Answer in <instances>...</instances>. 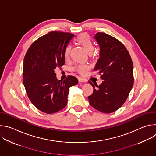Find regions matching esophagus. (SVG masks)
<instances>
[{
	"instance_id": "obj_1",
	"label": "esophagus",
	"mask_w": 156,
	"mask_h": 156,
	"mask_svg": "<svg viewBox=\"0 0 156 156\" xmlns=\"http://www.w3.org/2000/svg\"><path fill=\"white\" fill-rule=\"evenodd\" d=\"M78 81H79V83H83V82H85L86 80H85L84 78H78Z\"/></svg>"
}]
</instances>
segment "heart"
<instances>
[{"label":"heart","instance_id":"obj_1","mask_svg":"<svg viewBox=\"0 0 156 156\" xmlns=\"http://www.w3.org/2000/svg\"><path fill=\"white\" fill-rule=\"evenodd\" d=\"M76 41L84 48V49L86 50L88 54L91 55L93 52L94 49V44L91 37L87 34L81 33L79 34L76 37ZM70 50L71 46L70 45L66 46L63 52L65 58H67L69 57ZM90 66L88 65H79L75 66L74 68V70L81 75H86L87 70L88 69H90Z\"/></svg>","mask_w":156,"mask_h":156}]
</instances>
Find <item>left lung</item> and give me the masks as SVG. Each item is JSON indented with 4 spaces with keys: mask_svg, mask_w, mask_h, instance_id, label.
<instances>
[{
    "mask_svg": "<svg viewBox=\"0 0 156 156\" xmlns=\"http://www.w3.org/2000/svg\"><path fill=\"white\" fill-rule=\"evenodd\" d=\"M100 47L99 58L94 71L101 75L102 84L93 87L88 96L90 105L103 113L115 112L125 103L134 82L133 64L123 44L116 38L104 33L94 36Z\"/></svg>",
    "mask_w": 156,
    "mask_h": 156,
    "instance_id": "left-lung-1",
    "label": "left lung"
}]
</instances>
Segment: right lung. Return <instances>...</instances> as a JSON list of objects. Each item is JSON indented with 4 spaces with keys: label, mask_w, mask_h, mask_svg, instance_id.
I'll return each mask as SVG.
<instances>
[{
    "label": "right lung",
    "mask_w": 156,
    "mask_h": 156,
    "mask_svg": "<svg viewBox=\"0 0 156 156\" xmlns=\"http://www.w3.org/2000/svg\"><path fill=\"white\" fill-rule=\"evenodd\" d=\"M73 36L70 33L49 32L36 40L25 54L23 83L32 104L44 113L63 109L67 105L70 87L78 83L71 75L58 80L54 71L64 65V49Z\"/></svg>",
    "instance_id": "1"
}]
</instances>
